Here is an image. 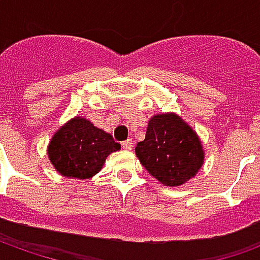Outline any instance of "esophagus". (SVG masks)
<instances>
[{"instance_id": "34e87169", "label": "esophagus", "mask_w": 260, "mask_h": 260, "mask_svg": "<svg viewBox=\"0 0 260 260\" xmlns=\"http://www.w3.org/2000/svg\"><path fill=\"white\" fill-rule=\"evenodd\" d=\"M121 145H122V147H124L125 150H131V149L134 147V143H132V141H131V139H128V141L122 142Z\"/></svg>"}]
</instances>
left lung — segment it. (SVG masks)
<instances>
[{
	"mask_svg": "<svg viewBox=\"0 0 260 260\" xmlns=\"http://www.w3.org/2000/svg\"><path fill=\"white\" fill-rule=\"evenodd\" d=\"M135 153L147 173L167 186L182 185L203 164L199 138L175 114L154 115Z\"/></svg>",
	"mask_w": 260,
	"mask_h": 260,
	"instance_id": "8db88e82",
	"label": "left lung"
}]
</instances>
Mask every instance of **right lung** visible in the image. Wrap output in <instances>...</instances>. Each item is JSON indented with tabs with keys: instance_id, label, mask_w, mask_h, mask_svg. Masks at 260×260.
Wrapping results in <instances>:
<instances>
[{
	"instance_id": "1",
	"label": "right lung",
	"mask_w": 260,
	"mask_h": 260,
	"mask_svg": "<svg viewBox=\"0 0 260 260\" xmlns=\"http://www.w3.org/2000/svg\"><path fill=\"white\" fill-rule=\"evenodd\" d=\"M121 145L113 136L96 128L85 118L71 119L59 128L48 146V157L57 171L65 177L86 180L102 170L110 153Z\"/></svg>"
}]
</instances>
